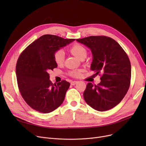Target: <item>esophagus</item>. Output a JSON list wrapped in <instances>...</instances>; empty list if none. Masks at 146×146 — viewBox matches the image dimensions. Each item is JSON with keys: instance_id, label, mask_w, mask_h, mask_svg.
<instances>
[{"instance_id": "esophagus-1", "label": "esophagus", "mask_w": 146, "mask_h": 146, "mask_svg": "<svg viewBox=\"0 0 146 146\" xmlns=\"http://www.w3.org/2000/svg\"><path fill=\"white\" fill-rule=\"evenodd\" d=\"M78 83V81H72V82H71V85H76V83Z\"/></svg>"}]
</instances>
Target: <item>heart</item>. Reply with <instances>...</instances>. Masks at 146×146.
Here are the masks:
<instances>
[{
	"label": "heart",
	"mask_w": 146,
	"mask_h": 146,
	"mask_svg": "<svg viewBox=\"0 0 146 146\" xmlns=\"http://www.w3.org/2000/svg\"><path fill=\"white\" fill-rule=\"evenodd\" d=\"M69 50L74 56L80 60L85 58L87 56L86 48L84 46L79 44H75L73 45ZM53 57L56 63L58 65H60L63 64L64 61V52L62 50H57L54 53ZM82 72V70H80V69L79 70H73L69 71L68 74L72 76V77H79V76H80Z\"/></svg>",
	"instance_id": "1"
}]
</instances>
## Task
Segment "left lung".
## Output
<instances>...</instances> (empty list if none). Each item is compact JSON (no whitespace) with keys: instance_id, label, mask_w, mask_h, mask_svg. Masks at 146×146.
<instances>
[{"instance_id":"1","label":"left lung","mask_w":146,"mask_h":146,"mask_svg":"<svg viewBox=\"0 0 146 146\" xmlns=\"http://www.w3.org/2000/svg\"><path fill=\"white\" fill-rule=\"evenodd\" d=\"M76 40L91 50V70L101 74L97 85L87 84L84 99L95 110L108 111L119 104L128 90L131 75L129 59L121 45L110 37L89 36Z\"/></svg>"}]
</instances>
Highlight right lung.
<instances>
[{"instance_id": "1", "label": "right lung", "mask_w": 146, "mask_h": 146, "mask_svg": "<svg viewBox=\"0 0 146 146\" xmlns=\"http://www.w3.org/2000/svg\"><path fill=\"white\" fill-rule=\"evenodd\" d=\"M74 40L46 34L21 52L16 66L18 86L22 97L33 109L49 113L63 102L70 83L63 80L52 83L48 72L57 67L54 52Z\"/></svg>"}]
</instances>
